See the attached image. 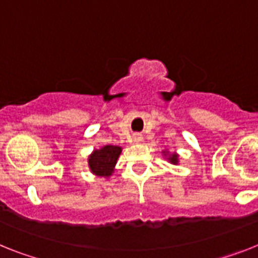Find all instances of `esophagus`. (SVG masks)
<instances>
[{"label":"esophagus","mask_w":258,"mask_h":258,"mask_svg":"<svg viewBox=\"0 0 258 258\" xmlns=\"http://www.w3.org/2000/svg\"><path fill=\"white\" fill-rule=\"evenodd\" d=\"M134 142H135V143H140V142H142V136H140V135H135V136H134Z\"/></svg>","instance_id":"1"}]
</instances>
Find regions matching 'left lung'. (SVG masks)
<instances>
[{
	"mask_svg": "<svg viewBox=\"0 0 258 258\" xmlns=\"http://www.w3.org/2000/svg\"><path fill=\"white\" fill-rule=\"evenodd\" d=\"M162 155L165 156L166 159H168V161L170 162V164H174V165H177V164H178L179 162V156H178V153H169L168 152V151H162Z\"/></svg>",
	"mask_w": 258,
	"mask_h": 258,
	"instance_id": "8db88e82",
	"label": "left lung"
}]
</instances>
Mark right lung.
<instances>
[{"label":"right lung","mask_w":258,"mask_h":258,"mask_svg":"<svg viewBox=\"0 0 258 258\" xmlns=\"http://www.w3.org/2000/svg\"><path fill=\"white\" fill-rule=\"evenodd\" d=\"M122 152V147L105 146L99 149H94L88 157L90 172L97 177L109 178L115 169L118 157Z\"/></svg>","instance_id":"right-lung-1"}]
</instances>
